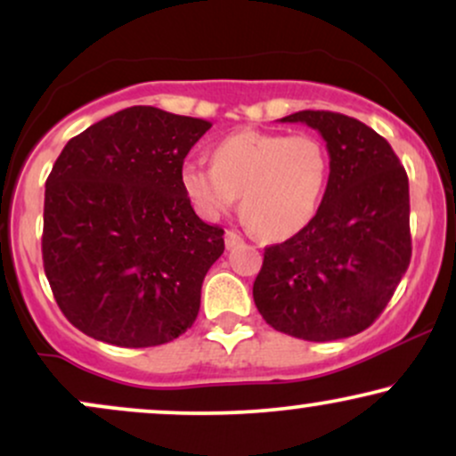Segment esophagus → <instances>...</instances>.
<instances>
[{
	"instance_id": "34e87169",
	"label": "esophagus",
	"mask_w": 456,
	"mask_h": 456,
	"mask_svg": "<svg viewBox=\"0 0 456 456\" xmlns=\"http://www.w3.org/2000/svg\"><path fill=\"white\" fill-rule=\"evenodd\" d=\"M224 244H227V248H233V246L242 244V235L238 232H227L224 233Z\"/></svg>"
}]
</instances>
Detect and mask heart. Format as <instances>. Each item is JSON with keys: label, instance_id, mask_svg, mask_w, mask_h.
<instances>
[{"label": "heart", "instance_id": "heart-1", "mask_svg": "<svg viewBox=\"0 0 456 456\" xmlns=\"http://www.w3.org/2000/svg\"><path fill=\"white\" fill-rule=\"evenodd\" d=\"M328 151L313 134L238 130L214 148L212 165L186 160L180 184L206 218L242 214L261 238L287 240L315 216L328 184Z\"/></svg>", "mask_w": 456, "mask_h": 456}]
</instances>
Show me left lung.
<instances>
[{"instance_id":"obj_1","label":"left lung","mask_w":456,"mask_h":456,"mask_svg":"<svg viewBox=\"0 0 456 456\" xmlns=\"http://www.w3.org/2000/svg\"><path fill=\"white\" fill-rule=\"evenodd\" d=\"M326 141L328 186L313 221L268 246L253 285L255 306L279 332L337 341L379 317L411 257L410 182L390 143L332 111H297Z\"/></svg>"}]
</instances>
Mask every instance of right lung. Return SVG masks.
I'll use <instances>...</instances> for the list:
<instances>
[{"mask_svg": "<svg viewBox=\"0 0 456 456\" xmlns=\"http://www.w3.org/2000/svg\"><path fill=\"white\" fill-rule=\"evenodd\" d=\"M210 122L128 107L66 143L46 180L43 261L57 306L96 341L154 347L197 319L223 229L182 191Z\"/></svg>", "mask_w": 456, "mask_h": 456, "instance_id": "1", "label": "right lung"}]
</instances>
